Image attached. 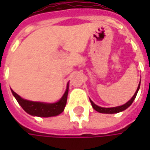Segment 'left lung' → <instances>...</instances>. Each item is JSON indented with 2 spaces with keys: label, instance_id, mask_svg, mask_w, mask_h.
Listing matches in <instances>:
<instances>
[{
  "label": "left lung",
  "instance_id": "1",
  "mask_svg": "<svg viewBox=\"0 0 150 150\" xmlns=\"http://www.w3.org/2000/svg\"><path fill=\"white\" fill-rule=\"evenodd\" d=\"M139 87H140V83L139 84V87H138V88H137V91L135 92L134 95L132 97V98H131L128 103H126L125 104L122 105V106L115 107V108H101V107L94 104L93 102L91 100V99H90V102H91V104H92L93 108L95 109L96 111H98V112H102V113H117V112H121V111L125 110L127 108H129V107L132 104V103L134 102V98H136V95H137V93H138V91L139 89Z\"/></svg>",
  "mask_w": 150,
  "mask_h": 150
}]
</instances>
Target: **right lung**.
I'll use <instances>...</instances> for the list:
<instances>
[{
	"instance_id": "right-lung-1",
	"label": "right lung",
	"mask_w": 150,
	"mask_h": 150,
	"mask_svg": "<svg viewBox=\"0 0 150 150\" xmlns=\"http://www.w3.org/2000/svg\"><path fill=\"white\" fill-rule=\"evenodd\" d=\"M11 92H12V94L16 98V101L18 102V103L27 113L33 115V116L47 118V117L58 115L61 112H63L64 108L66 106L67 99L68 86H67L66 92H65L64 95L62 96V98L55 103H44L26 100V99L21 98L20 96L16 94L13 90H11Z\"/></svg>"
}]
</instances>
